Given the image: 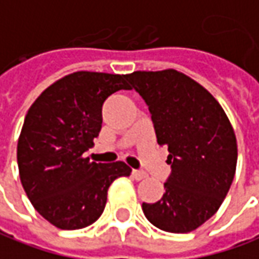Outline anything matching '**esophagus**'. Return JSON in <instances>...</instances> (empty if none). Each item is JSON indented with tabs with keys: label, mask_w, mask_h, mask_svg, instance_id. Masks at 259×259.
<instances>
[{
	"label": "esophagus",
	"mask_w": 259,
	"mask_h": 259,
	"mask_svg": "<svg viewBox=\"0 0 259 259\" xmlns=\"http://www.w3.org/2000/svg\"><path fill=\"white\" fill-rule=\"evenodd\" d=\"M132 175H133V178H135L136 181L144 180V178L147 177V174L143 172V171H140V169H133V171H132Z\"/></svg>",
	"instance_id": "obj_1"
}]
</instances>
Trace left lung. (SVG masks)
<instances>
[{
  "instance_id": "left-lung-1",
  "label": "left lung",
  "mask_w": 259,
  "mask_h": 259,
  "mask_svg": "<svg viewBox=\"0 0 259 259\" xmlns=\"http://www.w3.org/2000/svg\"><path fill=\"white\" fill-rule=\"evenodd\" d=\"M126 78L147 104L157 143L168 148L171 174L155 203H143L151 224L189 233L219 210L234 180L237 142L210 92L177 70L135 71Z\"/></svg>"
}]
</instances>
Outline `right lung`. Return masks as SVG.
<instances>
[{"mask_svg": "<svg viewBox=\"0 0 259 259\" xmlns=\"http://www.w3.org/2000/svg\"><path fill=\"white\" fill-rule=\"evenodd\" d=\"M120 90H130L126 75L77 71L46 88L26 113L16 150L21 182L37 213L61 230L97 222L112 182L132 172L123 161L82 157L101 132L102 105Z\"/></svg>", "mask_w": 259, "mask_h": 259, "instance_id": "add662e5", "label": "right lung"}]
</instances>
